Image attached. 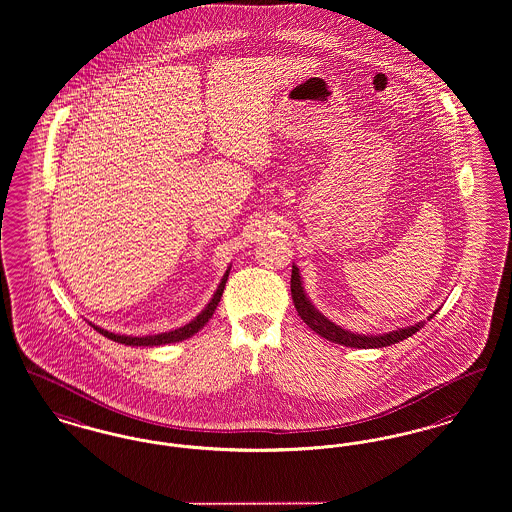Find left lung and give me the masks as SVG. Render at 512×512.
I'll use <instances>...</instances> for the list:
<instances>
[{
    "instance_id": "8db88e82",
    "label": "left lung",
    "mask_w": 512,
    "mask_h": 512,
    "mask_svg": "<svg viewBox=\"0 0 512 512\" xmlns=\"http://www.w3.org/2000/svg\"><path fill=\"white\" fill-rule=\"evenodd\" d=\"M291 295H293V302H295L298 316L304 320V323L312 331H316L320 337L331 341V343L345 345V347H350V349H381V347L395 345V343L403 341L406 337H412L426 323L418 322L414 323V325H406V327L389 331V333H381V335H364V333H352L349 329H343L341 325L327 320L322 312L310 302V298L304 293L300 271H298L295 264H293V273H291ZM433 314H430V318H433Z\"/></svg>"
}]
</instances>
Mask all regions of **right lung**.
I'll return each instance as SVG.
<instances>
[{"mask_svg": "<svg viewBox=\"0 0 512 512\" xmlns=\"http://www.w3.org/2000/svg\"><path fill=\"white\" fill-rule=\"evenodd\" d=\"M229 271L231 266L227 268V271L223 273L221 277V283L217 285V291L212 296V300L206 304V308L192 320V322L183 325V327H177V329H171V331H165V333H158V335H144V337H133V335H119V333H111L108 329H102L100 325H94L90 322V325L100 331L104 337H108L115 343H121V345H131V347H158V345H167V343H179V341H185L192 337L194 333H198L206 323L210 322V318L214 316L216 312L217 304L221 300L223 295V289H225V283H227V277H229Z\"/></svg>", "mask_w": 512, "mask_h": 512, "instance_id": "1", "label": "right lung"}]
</instances>
